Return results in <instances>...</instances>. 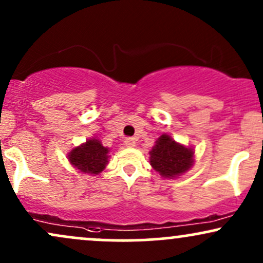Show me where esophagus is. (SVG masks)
Returning <instances> with one entry per match:
<instances>
[{"label":"esophagus","instance_id":"obj_1","mask_svg":"<svg viewBox=\"0 0 263 263\" xmlns=\"http://www.w3.org/2000/svg\"><path fill=\"white\" fill-rule=\"evenodd\" d=\"M125 144L127 147H135L136 146V138H134V137H128V138H126L125 140Z\"/></svg>","mask_w":263,"mask_h":263}]
</instances>
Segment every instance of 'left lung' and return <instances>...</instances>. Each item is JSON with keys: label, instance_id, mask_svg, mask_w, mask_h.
Returning <instances> with one entry per match:
<instances>
[{"label": "left lung", "instance_id": "left-lung-1", "mask_svg": "<svg viewBox=\"0 0 263 263\" xmlns=\"http://www.w3.org/2000/svg\"><path fill=\"white\" fill-rule=\"evenodd\" d=\"M149 155L153 170L163 177L173 178L192 167L194 152L174 142L168 135H162Z\"/></svg>", "mask_w": 263, "mask_h": 263}]
</instances>
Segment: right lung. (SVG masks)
Listing matches in <instances>:
<instances>
[{"label": "right lung", "instance_id": "obj_1", "mask_svg": "<svg viewBox=\"0 0 263 263\" xmlns=\"http://www.w3.org/2000/svg\"><path fill=\"white\" fill-rule=\"evenodd\" d=\"M108 149L99 140L86 141L69 153V161L83 173L99 174L107 164Z\"/></svg>", "mask_w": 263, "mask_h": 263}]
</instances>
